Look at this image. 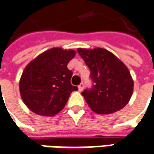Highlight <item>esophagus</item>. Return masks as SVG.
Returning a JSON list of instances; mask_svg holds the SVG:
<instances>
[{
    "instance_id": "obj_1",
    "label": "esophagus",
    "mask_w": 154,
    "mask_h": 154,
    "mask_svg": "<svg viewBox=\"0 0 154 154\" xmlns=\"http://www.w3.org/2000/svg\"><path fill=\"white\" fill-rule=\"evenodd\" d=\"M83 88H84V84L82 82L81 84H79V86H78V91H79V92H82V91L83 90Z\"/></svg>"
}]
</instances>
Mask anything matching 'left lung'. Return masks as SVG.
Listing matches in <instances>:
<instances>
[{
	"mask_svg": "<svg viewBox=\"0 0 154 154\" xmlns=\"http://www.w3.org/2000/svg\"><path fill=\"white\" fill-rule=\"evenodd\" d=\"M77 52L90 70L92 87L82 95L91 109L110 114L125 107L133 92V80L125 64L101 48L78 49Z\"/></svg>",
	"mask_w": 154,
	"mask_h": 154,
	"instance_id": "1",
	"label": "left lung"
}]
</instances>
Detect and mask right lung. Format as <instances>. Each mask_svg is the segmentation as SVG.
I'll return each mask as SVG.
<instances>
[{"mask_svg": "<svg viewBox=\"0 0 154 154\" xmlns=\"http://www.w3.org/2000/svg\"><path fill=\"white\" fill-rule=\"evenodd\" d=\"M75 54L71 50L53 48L25 67L20 79V94L30 110L51 116L63 109L71 93L78 89L71 84L72 72L67 68Z\"/></svg>", "mask_w": 154, "mask_h": 154, "instance_id": "add662e5", "label": "right lung"}]
</instances>
